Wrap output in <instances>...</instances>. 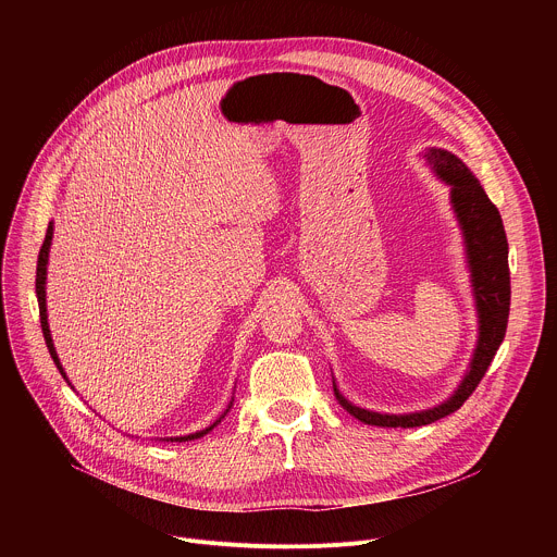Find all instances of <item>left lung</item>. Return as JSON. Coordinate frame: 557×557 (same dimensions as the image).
Segmentation results:
<instances>
[{
	"label": "left lung",
	"instance_id": "left-lung-1",
	"mask_svg": "<svg viewBox=\"0 0 557 557\" xmlns=\"http://www.w3.org/2000/svg\"><path fill=\"white\" fill-rule=\"evenodd\" d=\"M423 158L430 163L436 178L449 187V205L462 233L473 306L475 314H479V339H475L473 355L458 387L449 394V399L428 410L408 414H383L359 408L339 392L333 376V389L339 406L361 423L376 428H421L456 412L485 376L496 350L505 339L509 320V245L496 205L487 198L479 178L471 174V170L456 153L441 147H428L423 151Z\"/></svg>",
	"mask_w": 557,
	"mask_h": 557
}]
</instances>
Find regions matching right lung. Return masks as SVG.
Here are the masks:
<instances>
[{"label": "right lung", "instance_id": "add662e5", "mask_svg": "<svg viewBox=\"0 0 557 557\" xmlns=\"http://www.w3.org/2000/svg\"><path fill=\"white\" fill-rule=\"evenodd\" d=\"M52 233H54V222L50 220L48 222V231H46V240H44V245H41V251H39V260H37V282H35V290H37V301H39V317H41V331H44V339H46V346H48V352H50V357H52V361H54V366H57V370L61 372V376L65 379V383L74 389V385L70 383V379H67V374H65V370H63V366H61V361H59V355H57V350H54V344H52V335H50V326H48V306H46V280H48V256H50V245H52ZM231 406H233V396H231V401H228V406H226V410L209 425V428H205V430H200V432H194V434H187V436H170V438H158V441H178V443H183V441H194V438H200V436H205V434H209L226 414H228V410H231Z\"/></svg>", "mask_w": 557, "mask_h": 557}]
</instances>
